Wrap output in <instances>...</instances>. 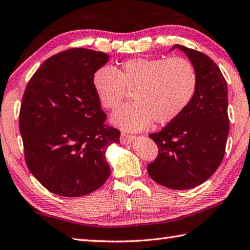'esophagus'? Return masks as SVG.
I'll list each match as a JSON object with an SVG mask.
<instances>
[{
    "label": "esophagus",
    "instance_id": "1",
    "mask_svg": "<svg viewBox=\"0 0 250 250\" xmlns=\"http://www.w3.org/2000/svg\"><path fill=\"white\" fill-rule=\"evenodd\" d=\"M134 139H135V136H133V135H128L125 133H121V135H120V142H121V144H124V145L132 143Z\"/></svg>",
    "mask_w": 250,
    "mask_h": 250
}]
</instances>
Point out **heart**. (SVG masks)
Here are the masks:
<instances>
[{"label": "heart", "instance_id": "1", "mask_svg": "<svg viewBox=\"0 0 250 250\" xmlns=\"http://www.w3.org/2000/svg\"><path fill=\"white\" fill-rule=\"evenodd\" d=\"M92 85L106 109L116 108L128 90H134L135 102L120 106L111 122L125 131H142L154 120L170 124L188 108L197 89V72L182 57H138L125 61L119 69H97Z\"/></svg>", "mask_w": 250, "mask_h": 250}]
</instances>
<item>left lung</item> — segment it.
I'll return each mask as SVG.
<instances>
[{"label":"left lung","instance_id":"left-lung-1","mask_svg":"<svg viewBox=\"0 0 250 250\" xmlns=\"http://www.w3.org/2000/svg\"><path fill=\"white\" fill-rule=\"evenodd\" d=\"M197 72V89L190 104L177 119L149 138L157 158L147 166L155 182L172 189L196 188L222 163L229 135L228 85L222 72L204 53L175 44Z\"/></svg>","mask_w":250,"mask_h":250}]
</instances>
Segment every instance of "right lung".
<instances>
[{
	"label": "right lung",
	"mask_w": 250,
	"mask_h": 250,
	"mask_svg": "<svg viewBox=\"0 0 250 250\" xmlns=\"http://www.w3.org/2000/svg\"><path fill=\"white\" fill-rule=\"evenodd\" d=\"M105 53L70 48L44 62L22 97L19 129L29 170L50 192L80 197L110 174L106 150L120 132L104 125L106 114L92 78L108 62Z\"/></svg>",
	"instance_id": "right-lung-1"
}]
</instances>
